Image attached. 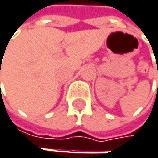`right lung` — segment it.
Returning <instances> with one entry per match:
<instances>
[{
    "mask_svg": "<svg viewBox=\"0 0 158 158\" xmlns=\"http://www.w3.org/2000/svg\"><path fill=\"white\" fill-rule=\"evenodd\" d=\"M0 69H1V68H0ZM0 71H1V70H0ZM0 74H1V73H0Z\"/></svg>",
    "mask_w": 158,
    "mask_h": 158,
    "instance_id": "add662e5",
    "label": "right lung"
}]
</instances>
